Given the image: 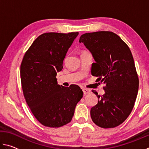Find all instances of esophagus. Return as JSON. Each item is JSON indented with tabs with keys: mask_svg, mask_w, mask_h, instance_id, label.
<instances>
[{
	"mask_svg": "<svg viewBox=\"0 0 149 149\" xmlns=\"http://www.w3.org/2000/svg\"><path fill=\"white\" fill-rule=\"evenodd\" d=\"M82 91L84 92V95L89 94V93L91 92V90L89 89H87V88H82Z\"/></svg>",
	"mask_w": 149,
	"mask_h": 149,
	"instance_id": "obj_1",
	"label": "esophagus"
}]
</instances>
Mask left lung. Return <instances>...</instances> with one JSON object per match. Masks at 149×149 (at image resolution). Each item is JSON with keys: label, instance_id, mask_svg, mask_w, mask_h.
Here are the masks:
<instances>
[{"label": "left lung", "instance_id": "obj_1", "mask_svg": "<svg viewBox=\"0 0 149 149\" xmlns=\"http://www.w3.org/2000/svg\"><path fill=\"white\" fill-rule=\"evenodd\" d=\"M83 42L95 60L91 74L104 84L105 93L97 95L99 101L91 109L96 125L113 128L124 122L134 107L139 89V78L132 52L114 33L100 31L81 35Z\"/></svg>", "mask_w": 149, "mask_h": 149}]
</instances>
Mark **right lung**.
I'll return each mask as SVG.
<instances>
[{
	"label": "right lung",
	"instance_id": "1",
	"mask_svg": "<svg viewBox=\"0 0 149 149\" xmlns=\"http://www.w3.org/2000/svg\"><path fill=\"white\" fill-rule=\"evenodd\" d=\"M78 34L50 32L39 35L20 65L25 99L35 118L46 127H59L71 122L75 107L83 97L79 86L58 85L56 77Z\"/></svg>",
	"mask_w": 149,
	"mask_h": 149
}]
</instances>
